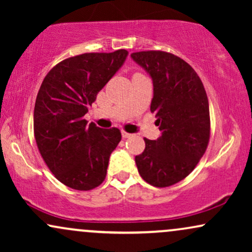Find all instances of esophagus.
<instances>
[{
    "label": "esophagus",
    "instance_id": "34e87169",
    "mask_svg": "<svg viewBox=\"0 0 252 252\" xmlns=\"http://www.w3.org/2000/svg\"><path fill=\"white\" fill-rule=\"evenodd\" d=\"M122 136L124 138H129V137H131L132 134H130V132H126V131H124V130H122Z\"/></svg>",
    "mask_w": 252,
    "mask_h": 252
}]
</instances>
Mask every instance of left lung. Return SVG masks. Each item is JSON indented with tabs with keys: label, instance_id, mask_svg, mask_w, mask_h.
Here are the masks:
<instances>
[{
	"label": "left lung",
	"instance_id": "left-lung-1",
	"mask_svg": "<svg viewBox=\"0 0 252 252\" xmlns=\"http://www.w3.org/2000/svg\"><path fill=\"white\" fill-rule=\"evenodd\" d=\"M131 59L153 80L150 110L155 112L158 140L144 138L146 149L135 158L138 173L155 187H168L194 169L210 140L206 91L196 72L179 57L160 51L136 52Z\"/></svg>",
	"mask_w": 252,
	"mask_h": 252
}]
</instances>
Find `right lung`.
Listing matches in <instances>:
<instances>
[{
    "label": "right lung",
    "mask_w": 252,
    "mask_h": 252,
    "mask_svg": "<svg viewBox=\"0 0 252 252\" xmlns=\"http://www.w3.org/2000/svg\"><path fill=\"white\" fill-rule=\"evenodd\" d=\"M128 54L118 50L68 58L40 86L34 108L37 148L58 180L71 189L89 190L105 179L110 155L122 135L117 128L88 124L84 116Z\"/></svg>",
    "instance_id": "right-lung-1"
}]
</instances>
